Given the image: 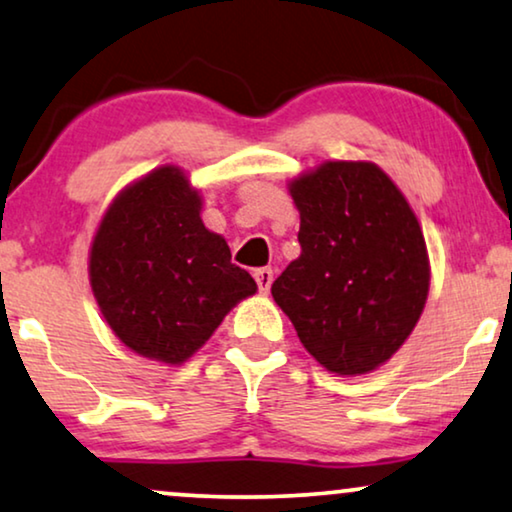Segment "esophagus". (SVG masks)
Masks as SVG:
<instances>
[{
    "instance_id": "esophagus-1",
    "label": "esophagus",
    "mask_w": 512,
    "mask_h": 512,
    "mask_svg": "<svg viewBox=\"0 0 512 512\" xmlns=\"http://www.w3.org/2000/svg\"><path fill=\"white\" fill-rule=\"evenodd\" d=\"M254 279H256V284H258V291L268 293L272 279H275V272H272L270 268H258L254 272Z\"/></svg>"
}]
</instances>
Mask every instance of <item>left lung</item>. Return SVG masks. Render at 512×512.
I'll return each instance as SVG.
<instances>
[{"instance_id": "1", "label": "left lung", "mask_w": 512, "mask_h": 512, "mask_svg": "<svg viewBox=\"0 0 512 512\" xmlns=\"http://www.w3.org/2000/svg\"><path fill=\"white\" fill-rule=\"evenodd\" d=\"M289 191L300 256L275 279L272 298L326 370L370 373L408 340L429 296L417 216L394 181L363 160H328Z\"/></svg>"}]
</instances>
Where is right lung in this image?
<instances>
[{"label":"right lung","instance_id":"add662e5","mask_svg":"<svg viewBox=\"0 0 512 512\" xmlns=\"http://www.w3.org/2000/svg\"><path fill=\"white\" fill-rule=\"evenodd\" d=\"M200 193L165 165L123 188L90 247V286L118 340L179 366L223 317L254 296L256 282L230 263L221 235L200 219Z\"/></svg>","mask_w":512,"mask_h":512}]
</instances>
